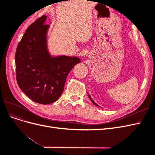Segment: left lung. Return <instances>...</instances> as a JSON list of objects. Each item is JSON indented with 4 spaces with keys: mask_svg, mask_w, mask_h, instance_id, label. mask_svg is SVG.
<instances>
[{
    "mask_svg": "<svg viewBox=\"0 0 155 155\" xmlns=\"http://www.w3.org/2000/svg\"><path fill=\"white\" fill-rule=\"evenodd\" d=\"M88 96H89V98H90V99H91V101L93 103V104H94L95 105H96V106H98V107H100L99 105H97L96 104V103L94 102V101L93 100H92V98H91V97L90 96H89V94H88Z\"/></svg>",
    "mask_w": 155,
    "mask_h": 155,
    "instance_id": "obj_1",
    "label": "left lung"
}]
</instances>
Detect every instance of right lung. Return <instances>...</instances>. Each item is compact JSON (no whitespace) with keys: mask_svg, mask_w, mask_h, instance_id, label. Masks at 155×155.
<instances>
[{"mask_svg":"<svg viewBox=\"0 0 155 155\" xmlns=\"http://www.w3.org/2000/svg\"><path fill=\"white\" fill-rule=\"evenodd\" d=\"M43 15L28 28L15 53L17 81L31 100L40 104L57 101L64 90L67 77L79 58L51 57L47 47L48 25Z\"/></svg>","mask_w":155,"mask_h":155,"instance_id":"1","label":"right lung"}]
</instances>
